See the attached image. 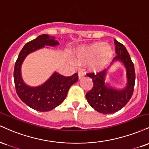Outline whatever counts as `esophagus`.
Returning <instances> with one entry per match:
<instances>
[{"label":"esophagus","instance_id":"34e87169","mask_svg":"<svg viewBox=\"0 0 149 149\" xmlns=\"http://www.w3.org/2000/svg\"><path fill=\"white\" fill-rule=\"evenodd\" d=\"M84 76H85V73H84L83 71H78V78H79V79L82 78Z\"/></svg>","mask_w":149,"mask_h":149}]
</instances>
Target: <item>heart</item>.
I'll return each instance as SVG.
<instances>
[{
    "label": "heart",
    "instance_id": "1",
    "mask_svg": "<svg viewBox=\"0 0 149 149\" xmlns=\"http://www.w3.org/2000/svg\"><path fill=\"white\" fill-rule=\"evenodd\" d=\"M114 55L113 48L103 42L82 46L75 52V56L78 62L87 63L89 61V69L95 71L105 69L110 63Z\"/></svg>",
    "mask_w": 149,
    "mask_h": 149
}]
</instances>
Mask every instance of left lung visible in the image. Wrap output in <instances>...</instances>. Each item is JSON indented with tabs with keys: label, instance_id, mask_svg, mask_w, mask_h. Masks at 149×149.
Masks as SVG:
<instances>
[{
	"label": "left lung",
	"instance_id": "obj_1",
	"mask_svg": "<svg viewBox=\"0 0 149 149\" xmlns=\"http://www.w3.org/2000/svg\"><path fill=\"white\" fill-rule=\"evenodd\" d=\"M116 56L114 60L122 62L126 69L127 85L121 90L108 87L105 84L106 69L98 73H87L94 82L92 89L86 94V98L95 110L103 114L114 113L123 108L133 94L135 82L134 64L126 47L114 39Z\"/></svg>",
	"mask_w": 149,
	"mask_h": 149
}]
</instances>
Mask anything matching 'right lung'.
Segmentation results:
<instances>
[{
    "label": "right lung",
    "instance_id": "obj_1",
    "mask_svg": "<svg viewBox=\"0 0 149 149\" xmlns=\"http://www.w3.org/2000/svg\"><path fill=\"white\" fill-rule=\"evenodd\" d=\"M58 44L59 42L55 40L54 37L48 35L39 36L23 46L14 66V80L17 95L23 103L39 112H47L60 105L67 97L71 86L78 81V73L67 77L55 72L44 85L30 87L21 78V64L25 57L32 52L44 46H55Z\"/></svg>",
    "mask_w": 149,
    "mask_h": 149
}]
</instances>
